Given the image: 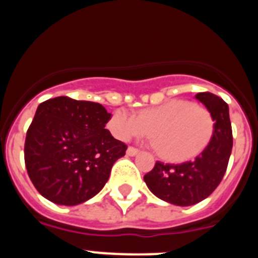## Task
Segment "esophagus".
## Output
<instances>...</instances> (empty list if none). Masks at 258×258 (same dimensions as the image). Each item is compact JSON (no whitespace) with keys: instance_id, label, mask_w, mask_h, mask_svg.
<instances>
[{"instance_id":"esophagus-1","label":"esophagus","mask_w":258,"mask_h":258,"mask_svg":"<svg viewBox=\"0 0 258 258\" xmlns=\"http://www.w3.org/2000/svg\"><path fill=\"white\" fill-rule=\"evenodd\" d=\"M138 152H140V150L138 149H136V147H127V150H126V154L129 155V156H134V155H137L138 154Z\"/></svg>"}]
</instances>
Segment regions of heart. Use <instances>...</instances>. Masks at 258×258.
Instances as JSON below:
<instances>
[{"label": "heart", "mask_w": 258, "mask_h": 258, "mask_svg": "<svg viewBox=\"0 0 258 258\" xmlns=\"http://www.w3.org/2000/svg\"><path fill=\"white\" fill-rule=\"evenodd\" d=\"M111 133L121 141L150 136L157 152L169 161H186L202 154L214 134V118L207 107L186 99H172L142 109L138 116L117 109L108 121Z\"/></svg>", "instance_id": "b5f03b06"}]
</instances>
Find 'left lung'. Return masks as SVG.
<instances>
[{
    "mask_svg": "<svg viewBox=\"0 0 258 258\" xmlns=\"http://www.w3.org/2000/svg\"><path fill=\"white\" fill-rule=\"evenodd\" d=\"M214 118L211 143L195 160L182 164L156 161L154 169L143 177L155 197L174 206H194L208 198L223 178L232 149L229 106L222 98L209 92L195 95Z\"/></svg>",
    "mask_w": 258,
    "mask_h": 258,
    "instance_id": "left-lung-1",
    "label": "left lung"
}]
</instances>
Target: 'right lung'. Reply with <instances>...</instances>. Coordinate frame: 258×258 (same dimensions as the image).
<instances>
[{
	"mask_svg": "<svg viewBox=\"0 0 258 258\" xmlns=\"http://www.w3.org/2000/svg\"><path fill=\"white\" fill-rule=\"evenodd\" d=\"M102 104L56 97L42 102L27 131L24 161L36 190L60 206L92 199L127 146L104 129Z\"/></svg>",
	"mask_w": 258,
	"mask_h": 258,
	"instance_id": "obj_1",
	"label": "right lung"
}]
</instances>
